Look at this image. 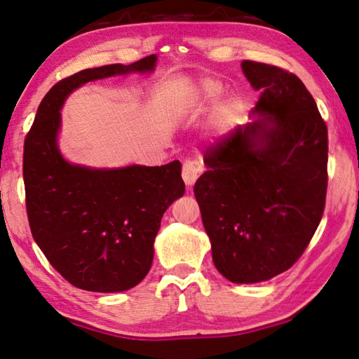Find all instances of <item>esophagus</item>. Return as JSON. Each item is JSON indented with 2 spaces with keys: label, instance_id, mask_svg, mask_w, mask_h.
<instances>
[{
  "label": "esophagus",
  "instance_id": "1",
  "mask_svg": "<svg viewBox=\"0 0 359 359\" xmlns=\"http://www.w3.org/2000/svg\"><path fill=\"white\" fill-rule=\"evenodd\" d=\"M201 175V166L197 165L196 162H191V160H188V162L184 163V170H182V177H184V182L187 187H193L196 184V180L199 179Z\"/></svg>",
  "mask_w": 359,
  "mask_h": 359
}]
</instances>
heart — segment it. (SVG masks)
Returning a JSON list of instances; mask_svg holds the SVG:
<instances>
[{"label": "heart", "mask_w": 359, "mask_h": 359, "mask_svg": "<svg viewBox=\"0 0 359 359\" xmlns=\"http://www.w3.org/2000/svg\"><path fill=\"white\" fill-rule=\"evenodd\" d=\"M197 93H199V95L208 98V100L215 102L220 95H222V85H220V83L215 79H201L197 81ZM236 114L238 112L234 111V108L226 109L228 118H234Z\"/></svg>", "instance_id": "1"}]
</instances>
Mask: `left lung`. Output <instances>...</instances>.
<instances>
[{"mask_svg":"<svg viewBox=\"0 0 359 359\" xmlns=\"http://www.w3.org/2000/svg\"><path fill=\"white\" fill-rule=\"evenodd\" d=\"M261 98L203 158L194 185L212 262L234 284L288 270L321 222L327 193V126L304 83L276 66L242 62Z\"/></svg>","mask_w":359,"mask_h":359,"instance_id":"obj_1","label":"left lung"}]
</instances>
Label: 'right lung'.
<instances>
[{
	"instance_id": "add662e5",
	"label": "right lung",
	"mask_w": 359,
	"mask_h": 359,
	"mask_svg": "<svg viewBox=\"0 0 359 359\" xmlns=\"http://www.w3.org/2000/svg\"><path fill=\"white\" fill-rule=\"evenodd\" d=\"M157 55L85 69L58 81L38 106L25 142L22 177L30 231L50 265L72 285L117 293L147 276L163 212L185 193L179 160L162 166L93 168L58 148L62 108L89 81L151 74Z\"/></svg>"
}]
</instances>
